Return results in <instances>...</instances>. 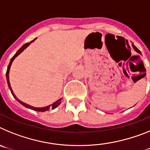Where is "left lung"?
Here are the masks:
<instances>
[{"label": "left lung", "mask_w": 150, "mask_h": 150, "mask_svg": "<svg viewBox=\"0 0 150 150\" xmlns=\"http://www.w3.org/2000/svg\"><path fill=\"white\" fill-rule=\"evenodd\" d=\"M132 46H133V48H134V50H135V51L137 52H138V53L141 54V52H140V50H138V49H137V47H136V46H134V45H133V44H132Z\"/></svg>", "instance_id": "8db88e82"}]
</instances>
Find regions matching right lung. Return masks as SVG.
<instances>
[{
	"mask_svg": "<svg viewBox=\"0 0 150 150\" xmlns=\"http://www.w3.org/2000/svg\"><path fill=\"white\" fill-rule=\"evenodd\" d=\"M35 40V39H34ZM34 40H32V41H30V43H25V45H23V46H22V47H21L20 49H19V50H18V51L16 52V53L15 54V55H13V58H12L11 59V60H10V64H9V65H8V67H7V70H6V80H7V84H8V86H9V88H10V91H11V93H12V95H13V97H14V98H16V100H18V102H19V103H20L21 104H22V105L24 106V107H27V108H29V109H31V110H36V111H39V112H44V111H46V110H48L49 109H50V108H51V109H55V107H58V106L59 105V104H61V103H62V102H61V100H62V98L61 99H59V100H57V101H55V103H53V104H51V105H50V106H47V107H41V108H38V107H32V106H30V105H28V104H25V103H24V102H22V101H21L20 100H18V98H16V96L15 95H14V94H13V90H12V88H11V86H10V81H9V72H10V66H11V64H12V62H13V61L14 60V59H15V58L16 56H18V55H19V54L21 53V52H22V51H23L24 50H25V48H27V46H28L30 44V43H32V42H34Z\"/></svg>",
	"mask_w": 150,
	"mask_h": 150,
	"instance_id": "add662e5",
	"label": "right lung"
}]
</instances>
